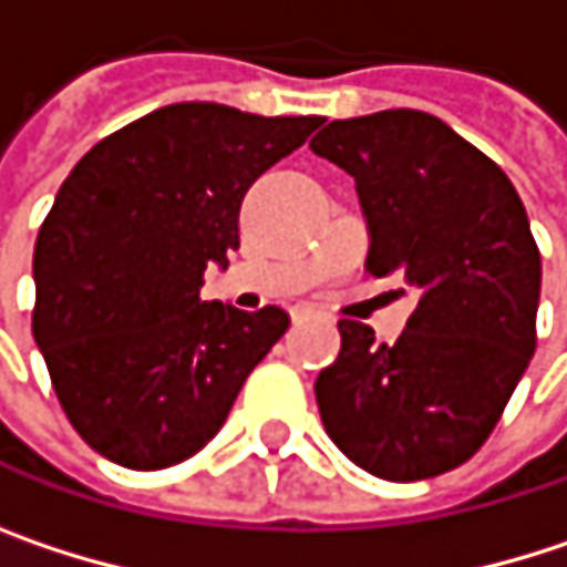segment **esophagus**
Masks as SVG:
<instances>
[{
	"instance_id": "1",
	"label": "esophagus",
	"mask_w": 567,
	"mask_h": 567,
	"mask_svg": "<svg viewBox=\"0 0 567 567\" xmlns=\"http://www.w3.org/2000/svg\"><path fill=\"white\" fill-rule=\"evenodd\" d=\"M305 318H311V308L308 305H295L291 308V321H305Z\"/></svg>"
}]
</instances>
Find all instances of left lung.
<instances>
[{
    "label": "left lung",
    "mask_w": 567,
    "mask_h": 567,
    "mask_svg": "<svg viewBox=\"0 0 567 567\" xmlns=\"http://www.w3.org/2000/svg\"><path fill=\"white\" fill-rule=\"evenodd\" d=\"M311 151L354 176L368 272L420 288L394 344L338 321V361L315 381L321 423L371 476L413 483L456 470L535 354L542 256L525 206L483 151L423 111L331 121Z\"/></svg>",
    "instance_id": "obj_1"
}]
</instances>
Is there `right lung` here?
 I'll list each match as a JSON object with an SVG mask.
<instances>
[{
    "label": "right lung",
    "instance_id": "add662e5",
    "mask_svg": "<svg viewBox=\"0 0 567 567\" xmlns=\"http://www.w3.org/2000/svg\"><path fill=\"white\" fill-rule=\"evenodd\" d=\"M321 117L183 101L114 131L68 173L35 239L32 334L81 440L127 470L199 453L288 328L276 305L203 301L239 249L246 189Z\"/></svg>",
    "mask_w": 567,
    "mask_h": 567
}]
</instances>
